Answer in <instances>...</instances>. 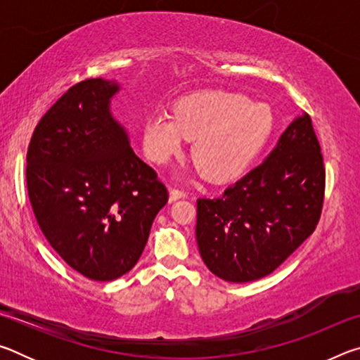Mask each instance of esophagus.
Wrapping results in <instances>:
<instances>
[{
	"label": "esophagus",
	"instance_id": "34e87169",
	"mask_svg": "<svg viewBox=\"0 0 360 360\" xmlns=\"http://www.w3.org/2000/svg\"><path fill=\"white\" fill-rule=\"evenodd\" d=\"M186 195L187 193L184 191H179V188H172V191H169V203H173L179 198H184Z\"/></svg>",
	"mask_w": 360,
	"mask_h": 360
}]
</instances>
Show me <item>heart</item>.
<instances>
[{"label": "heart", "instance_id": "obj_1", "mask_svg": "<svg viewBox=\"0 0 360 360\" xmlns=\"http://www.w3.org/2000/svg\"><path fill=\"white\" fill-rule=\"evenodd\" d=\"M271 130L270 109L230 92H202L176 103L174 115L158 112L144 120L146 157L165 165L193 139L192 158L210 181L236 178L259 154Z\"/></svg>", "mask_w": 360, "mask_h": 360}]
</instances>
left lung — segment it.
<instances>
[{
  "label": "left lung",
  "instance_id": "left-lung-1",
  "mask_svg": "<svg viewBox=\"0 0 360 360\" xmlns=\"http://www.w3.org/2000/svg\"><path fill=\"white\" fill-rule=\"evenodd\" d=\"M326 169L308 114L276 148L219 198L197 200V243L206 266L230 283L270 275L313 233L324 203Z\"/></svg>",
  "mask_w": 360,
  "mask_h": 360
}]
</instances>
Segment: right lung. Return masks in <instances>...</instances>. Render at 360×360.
<instances>
[{"mask_svg":"<svg viewBox=\"0 0 360 360\" xmlns=\"http://www.w3.org/2000/svg\"><path fill=\"white\" fill-rule=\"evenodd\" d=\"M119 84L85 79L42 115L27 152V188L42 235L85 278L112 281L141 257L168 202L109 103Z\"/></svg>","mask_w":360,"mask_h":360,"instance_id":"right-lung-1","label":"right lung"}]
</instances>
